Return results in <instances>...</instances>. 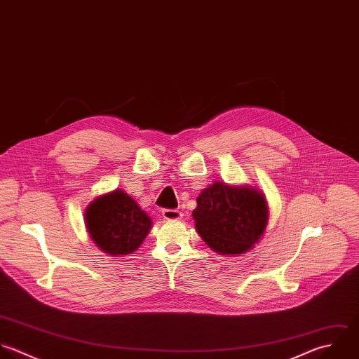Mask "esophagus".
<instances>
[{"label": "esophagus", "instance_id": "1", "mask_svg": "<svg viewBox=\"0 0 359 359\" xmlns=\"http://www.w3.org/2000/svg\"><path fill=\"white\" fill-rule=\"evenodd\" d=\"M162 215L168 221H177V219H182L183 217V214L179 210H170V208H165L162 211Z\"/></svg>", "mask_w": 359, "mask_h": 359}]
</instances>
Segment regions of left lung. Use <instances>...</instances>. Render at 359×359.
<instances>
[{
	"label": "left lung",
	"instance_id": "obj_1",
	"mask_svg": "<svg viewBox=\"0 0 359 359\" xmlns=\"http://www.w3.org/2000/svg\"><path fill=\"white\" fill-rule=\"evenodd\" d=\"M267 212L266 198L257 190L217 182L197 197L193 218L197 232L212 250L241 255L262 238Z\"/></svg>",
	"mask_w": 359,
	"mask_h": 359
}]
</instances>
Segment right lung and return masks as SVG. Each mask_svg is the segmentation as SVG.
I'll return each mask as SVG.
<instances>
[{
  "mask_svg": "<svg viewBox=\"0 0 359 359\" xmlns=\"http://www.w3.org/2000/svg\"><path fill=\"white\" fill-rule=\"evenodd\" d=\"M85 222L95 245L111 256L137 250L152 225L149 217L121 190L92 201L86 208Z\"/></svg>",
  "mask_w": 359,
  "mask_h": 359,
  "instance_id": "right-lung-1",
  "label": "right lung"
}]
</instances>
